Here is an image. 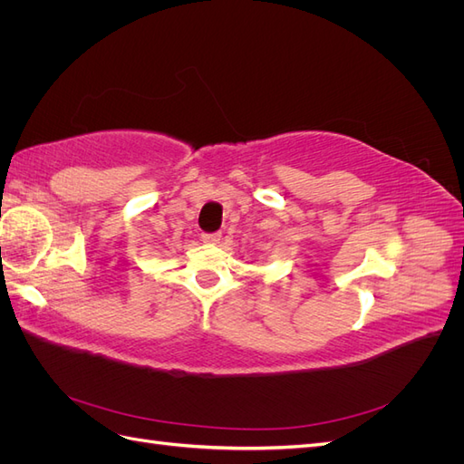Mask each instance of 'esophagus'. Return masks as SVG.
I'll use <instances>...</instances> for the list:
<instances>
[{"label": "esophagus", "mask_w": 464, "mask_h": 464, "mask_svg": "<svg viewBox=\"0 0 464 464\" xmlns=\"http://www.w3.org/2000/svg\"><path fill=\"white\" fill-rule=\"evenodd\" d=\"M220 232H203L201 234V240L205 242V244H218L220 242Z\"/></svg>", "instance_id": "34e87169"}]
</instances>
